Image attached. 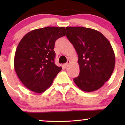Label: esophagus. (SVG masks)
<instances>
[{
  "label": "esophagus",
  "instance_id": "34e87169",
  "mask_svg": "<svg viewBox=\"0 0 125 125\" xmlns=\"http://www.w3.org/2000/svg\"><path fill=\"white\" fill-rule=\"evenodd\" d=\"M70 63H71V61H70V60H68L67 62L65 63V64H64V65H63V66H64V67H65V68L67 67V66H68V65H69V64H70Z\"/></svg>",
  "mask_w": 125,
  "mask_h": 125
}]
</instances>
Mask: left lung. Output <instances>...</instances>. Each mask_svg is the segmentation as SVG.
<instances>
[{
  "mask_svg": "<svg viewBox=\"0 0 125 125\" xmlns=\"http://www.w3.org/2000/svg\"><path fill=\"white\" fill-rule=\"evenodd\" d=\"M66 37L78 56L80 74L73 81L81 90L99 89L112 76L115 58L109 40L98 31L83 27H66Z\"/></svg>",
  "mask_w": 125,
  "mask_h": 125,
  "instance_id": "8db88e82",
  "label": "left lung"
}]
</instances>
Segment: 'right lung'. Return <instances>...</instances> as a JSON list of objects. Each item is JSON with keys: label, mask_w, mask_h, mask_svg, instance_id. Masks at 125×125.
<instances>
[{"label": "right lung", "mask_w": 125, "mask_h": 125, "mask_svg": "<svg viewBox=\"0 0 125 125\" xmlns=\"http://www.w3.org/2000/svg\"><path fill=\"white\" fill-rule=\"evenodd\" d=\"M66 35L64 27H47L27 33L19 43L14 57L17 76L37 93L45 92L62 69L54 62L56 40Z\"/></svg>", "instance_id": "1"}]
</instances>
